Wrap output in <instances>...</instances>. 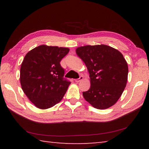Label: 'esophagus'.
Listing matches in <instances>:
<instances>
[{
    "label": "esophagus",
    "mask_w": 149,
    "mask_h": 149,
    "mask_svg": "<svg viewBox=\"0 0 149 149\" xmlns=\"http://www.w3.org/2000/svg\"><path fill=\"white\" fill-rule=\"evenodd\" d=\"M83 79H84V77H83V76H80L79 78H78V79H75V81L76 82V83H79V81H81L83 80Z\"/></svg>",
    "instance_id": "esophagus-1"
}]
</instances>
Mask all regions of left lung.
<instances>
[{
  "label": "left lung",
  "instance_id": "obj_1",
  "mask_svg": "<svg viewBox=\"0 0 149 149\" xmlns=\"http://www.w3.org/2000/svg\"><path fill=\"white\" fill-rule=\"evenodd\" d=\"M75 52L89 74L90 89L83 92L85 100L100 110L116 104L127 81L128 66L123 54L105 45L79 47Z\"/></svg>",
  "mask_w": 149,
  "mask_h": 149
}]
</instances>
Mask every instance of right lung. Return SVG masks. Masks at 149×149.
Returning a JSON list of instances; mask_svg holds the SVG:
<instances>
[{"label":"right lung","mask_w":149,"mask_h":149,"mask_svg":"<svg viewBox=\"0 0 149 149\" xmlns=\"http://www.w3.org/2000/svg\"><path fill=\"white\" fill-rule=\"evenodd\" d=\"M68 48L40 45L25 56L20 68L22 89L33 104L47 109L61 101L70 82L60 62Z\"/></svg>","instance_id":"right-lung-1"}]
</instances>
